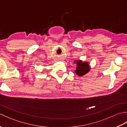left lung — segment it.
<instances>
[{"instance_id":"8db88e82","label":"left lung","mask_w":127,"mask_h":127,"mask_svg":"<svg viewBox=\"0 0 127 127\" xmlns=\"http://www.w3.org/2000/svg\"><path fill=\"white\" fill-rule=\"evenodd\" d=\"M75 63H76V70L75 72L78 76H81L87 74L90 70V66L88 62H83L82 61H77Z\"/></svg>"}]
</instances>
